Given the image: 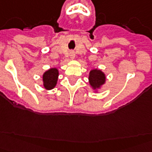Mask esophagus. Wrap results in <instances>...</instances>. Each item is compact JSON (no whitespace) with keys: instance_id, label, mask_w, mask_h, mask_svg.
Segmentation results:
<instances>
[{"instance_id":"1","label":"esophagus","mask_w":152,"mask_h":152,"mask_svg":"<svg viewBox=\"0 0 152 152\" xmlns=\"http://www.w3.org/2000/svg\"><path fill=\"white\" fill-rule=\"evenodd\" d=\"M75 56H76V55L74 53V52H71L70 54H69V57H70L71 59H74V58H75Z\"/></svg>"}]
</instances>
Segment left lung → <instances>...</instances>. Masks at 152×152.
Listing matches in <instances>:
<instances>
[{
    "mask_svg": "<svg viewBox=\"0 0 152 152\" xmlns=\"http://www.w3.org/2000/svg\"><path fill=\"white\" fill-rule=\"evenodd\" d=\"M105 82L106 75L102 70L99 69H93L90 70L88 74V83L94 92H99Z\"/></svg>",
    "mask_w": 152,
    "mask_h": 152,
    "instance_id": "1",
    "label": "left lung"
}]
</instances>
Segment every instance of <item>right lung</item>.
Segmentation results:
<instances>
[{"label":"right lung","mask_w":152,"mask_h":152,"mask_svg":"<svg viewBox=\"0 0 152 152\" xmlns=\"http://www.w3.org/2000/svg\"><path fill=\"white\" fill-rule=\"evenodd\" d=\"M59 72L57 68H51L45 71L42 74V83L43 87L47 90H51L55 88L58 83Z\"/></svg>","instance_id":"obj_1"}]
</instances>
